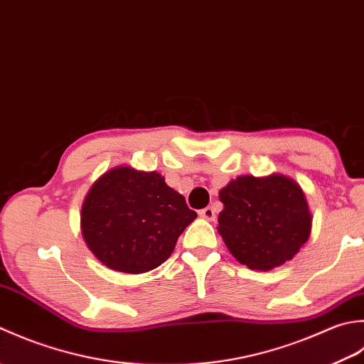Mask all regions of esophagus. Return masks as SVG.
<instances>
[{
	"mask_svg": "<svg viewBox=\"0 0 364 364\" xmlns=\"http://www.w3.org/2000/svg\"><path fill=\"white\" fill-rule=\"evenodd\" d=\"M199 217L207 220V221H213L215 220V210L212 209V207H205V209L199 210Z\"/></svg>",
	"mask_w": 364,
	"mask_h": 364,
	"instance_id": "1",
	"label": "esophagus"
}]
</instances>
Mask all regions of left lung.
Returning a JSON list of instances; mask_svg holds the SVG:
<instances>
[{"instance_id": "1", "label": "left lung", "mask_w": 364, "mask_h": 364, "mask_svg": "<svg viewBox=\"0 0 364 364\" xmlns=\"http://www.w3.org/2000/svg\"><path fill=\"white\" fill-rule=\"evenodd\" d=\"M220 201L218 232L229 253L251 270L283 265L309 239L313 217L292 177L239 176L220 190Z\"/></svg>"}]
</instances>
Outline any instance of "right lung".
Here are the masks:
<instances>
[{"mask_svg": "<svg viewBox=\"0 0 364 364\" xmlns=\"http://www.w3.org/2000/svg\"><path fill=\"white\" fill-rule=\"evenodd\" d=\"M196 217L161 174L121 165L89 188L80 228L86 247L103 265L138 275L165 262Z\"/></svg>", "mask_w": 364, "mask_h": 364, "instance_id": "obj_1", "label": "right lung"}]
</instances>
